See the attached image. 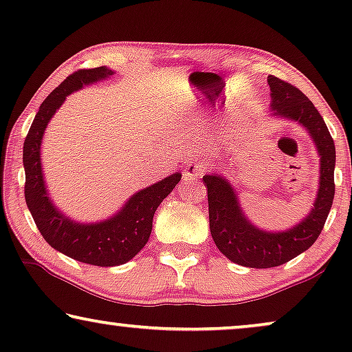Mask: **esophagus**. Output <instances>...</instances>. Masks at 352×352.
<instances>
[{"label": "esophagus", "instance_id": "obj_1", "mask_svg": "<svg viewBox=\"0 0 352 352\" xmlns=\"http://www.w3.org/2000/svg\"><path fill=\"white\" fill-rule=\"evenodd\" d=\"M208 170V165L205 162H189L184 168V177L186 181L199 179L204 176V173Z\"/></svg>", "mask_w": 352, "mask_h": 352}]
</instances>
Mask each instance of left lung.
Listing matches in <instances>:
<instances>
[{
    "instance_id": "left-lung-1",
    "label": "left lung",
    "mask_w": 352,
    "mask_h": 352,
    "mask_svg": "<svg viewBox=\"0 0 352 352\" xmlns=\"http://www.w3.org/2000/svg\"><path fill=\"white\" fill-rule=\"evenodd\" d=\"M271 117L295 122L314 142L319 163V187L316 200L305 218L285 230H266L248 219L240 205L232 181L223 173L204 176L208 192L210 230L216 247L230 261L245 267H276L312 247L324 229L335 197V144L314 104L295 86L269 75Z\"/></svg>"
}]
</instances>
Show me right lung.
Instances as JSON below:
<instances>
[{"mask_svg": "<svg viewBox=\"0 0 352 352\" xmlns=\"http://www.w3.org/2000/svg\"><path fill=\"white\" fill-rule=\"evenodd\" d=\"M113 75L115 70L104 65L78 70L65 78L43 100L23 142L25 201L43 239L65 256L102 267L120 266L141 252L151 237L158 205L171 194L182 176L176 171L155 184L144 187L112 216L96 223H81L70 218L51 199L41 162V144L47 124L65 102L67 96Z\"/></svg>", "mask_w": 352, "mask_h": 352, "instance_id": "right-lung-1", "label": "right lung"}]
</instances>
